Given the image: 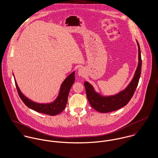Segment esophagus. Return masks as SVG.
I'll return each mask as SVG.
<instances>
[{"label": "esophagus", "mask_w": 158, "mask_h": 158, "mask_svg": "<svg viewBox=\"0 0 158 158\" xmlns=\"http://www.w3.org/2000/svg\"><path fill=\"white\" fill-rule=\"evenodd\" d=\"M77 73H78V75L81 76V77H84L85 75V72L84 69L82 68H80L78 69L77 71Z\"/></svg>", "instance_id": "34e87169"}]
</instances>
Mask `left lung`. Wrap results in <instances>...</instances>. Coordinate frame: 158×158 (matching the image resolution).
<instances>
[{
	"instance_id": "8db88e82",
	"label": "left lung",
	"mask_w": 158,
	"mask_h": 158,
	"mask_svg": "<svg viewBox=\"0 0 158 158\" xmlns=\"http://www.w3.org/2000/svg\"><path fill=\"white\" fill-rule=\"evenodd\" d=\"M136 42L138 46V65L133 79L125 89L113 96H102L95 91L89 83L87 81L84 82L88 100L90 105L96 111L105 113L117 110L127 105L133 97L139 83L142 67L140 47L138 40Z\"/></svg>"
}]
</instances>
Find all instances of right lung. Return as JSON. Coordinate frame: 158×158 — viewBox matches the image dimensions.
Wrapping results in <instances>:
<instances>
[{"label": "right lung", "instance_id": "obj_1", "mask_svg": "<svg viewBox=\"0 0 158 158\" xmlns=\"http://www.w3.org/2000/svg\"><path fill=\"white\" fill-rule=\"evenodd\" d=\"M74 74L75 72L74 71L64 80V81L61 84L59 96L54 102L49 104L36 103L27 98L20 91L15 79V81L18 94L22 101L28 107L39 113L50 116H55L61 113L66 106L68 101L69 91L75 81Z\"/></svg>", "mask_w": 158, "mask_h": 158}]
</instances>
